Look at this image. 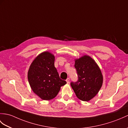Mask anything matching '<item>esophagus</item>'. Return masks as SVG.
Instances as JSON below:
<instances>
[{"mask_svg": "<svg viewBox=\"0 0 128 128\" xmlns=\"http://www.w3.org/2000/svg\"><path fill=\"white\" fill-rule=\"evenodd\" d=\"M66 81L67 82V84H69V82H70V79L69 78H68L66 80Z\"/></svg>", "mask_w": 128, "mask_h": 128, "instance_id": "obj_1", "label": "esophagus"}]
</instances>
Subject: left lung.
Returning a JSON list of instances; mask_svg holds the SVG:
<instances>
[{
    "label": "left lung",
    "mask_w": 128,
    "mask_h": 128,
    "mask_svg": "<svg viewBox=\"0 0 128 128\" xmlns=\"http://www.w3.org/2000/svg\"><path fill=\"white\" fill-rule=\"evenodd\" d=\"M75 68L78 81L71 82V86L80 100L88 102L98 94L102 85L103 77L99 67L88 56L75 60Z\"/></svg>",
    "instance_id": "obj_1"
}]
</instances>
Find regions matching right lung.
<instances>
[{
    "label": "right lung",
    "instance_id": "add662e5",
    "mask_svg": "<svg viewBox=\"0 0 128 128\" xmlns=\"http://www.w3.org/2000/svg\"><path fill=\"white\" fill-rule=\"evenodd\" d=\"M54 56L49 52L38 55L31 64L28 79L32 91L41 99L50 100L57 96L66 82L59 78L54 66Z\"/></svg>",
    "mask_w": 128,
    "mask_h": 128
}]
</instances>
